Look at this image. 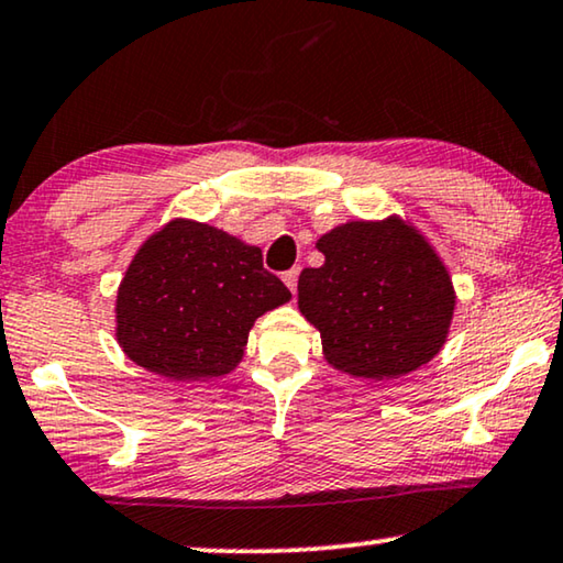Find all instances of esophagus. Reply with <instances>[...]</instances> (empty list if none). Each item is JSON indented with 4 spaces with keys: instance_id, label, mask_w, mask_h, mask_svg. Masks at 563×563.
Instances as JSON below:
<instances>
[{
    "instance_id": "1",
    "label": "esophagus",
    "mask_w": 563,
    "mask_h": 563,
    "mask_svg": "<svg viewBox=\"0 0 563 563\" xmlns=\"http://www.w3.org/2000/svg\"><path fill=\"white\" fill-rule=\"evenodd\" d=\"M298 275H300V267H290L288 273H283V283L288 285L292 292H296V288H298Z\"/></svg>"
}]
</instances>
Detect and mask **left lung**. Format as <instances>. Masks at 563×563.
<instances>
[{
	"label": "left lung",
	"instance_id": "obj_1",
	"mask_svg": "<svg viewBox=\"0 0 563 563\" xmlns=\"http://www.w3.org/2000/svg\"><path fill=\"white\" fill-rule=\"evenodd\" d=\"M321 267L298 278V308L321 331L341 372L397 379L430 362L448 339L452 280L434 250L399 217L349 222L318 240Z\"/></svg>",
	"mask_w": 563,
	"mask_h": 563
}]
</instances>
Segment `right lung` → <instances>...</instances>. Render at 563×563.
I'll list each match as a JSON object with an SVG mask.
<instances>
[{"label": "right lung", "instance_id": "add662e5", "mask_svg": "<svg viewBox=\"0 0 563 563\" xmlns=\"http://www.w3.org/2000/svg\"><path fill=\"white\" fill-rule=\"evenodd\" d=\"M290 300L260 247L209 224L174 220L131 260L115 300L119 343L174 382L232 372L255 318Z\"/></svg>", "mask_w": 563, "mask_h": 563}]
</instances>
